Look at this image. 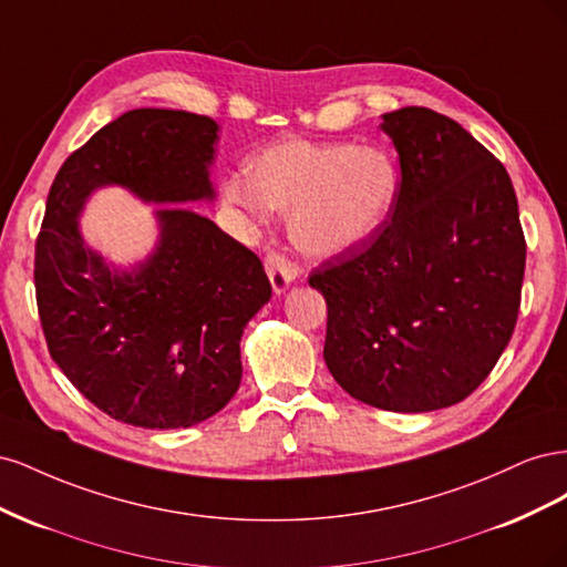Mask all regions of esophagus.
Segmentation results:
<instances>
[{
    "mask_svg": "<svg viewBox=\"0 0 567 567\" xmlns=\"http://www.w3.org/2000/svg\"><path fill=\"white\" fill-rule=\"evenodd\" d=\"M267 277L271 281L274 293L281 296L288 290V286H293L298 279V267L290 265L284 255H267L265 260Z\"/></svg>",
    "mask_w": 567,
    "mask_h": 567,
    "instance_id": "1",
    "label": "esophagus"
}]
</instances>
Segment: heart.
I'll return each instance as SVG.
<instances>
[{"instance_id": "heart-1", "label": "heart", "mask_w": 567, "mask_h": 567, "mask_svg": "<svg viewBox=\"0 0 567 567\" xmlns=\"http://www.w3.org/2000/svg\"><path fill=\"white\" fill-rule=\"evenodd\" d=\"M400 194L388 151L348 142L288 140L265 148L248 179H229L225 196L246 213H288L293 246L317 260L362 248L383 229Z\"/></svg>"}]
</instances>
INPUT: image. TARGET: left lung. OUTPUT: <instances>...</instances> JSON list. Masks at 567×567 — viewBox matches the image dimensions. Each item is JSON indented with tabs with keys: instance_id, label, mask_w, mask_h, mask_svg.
I'll use <instances>...</instances> for the list:
<instances>
[{
	"instance_id": "8db88e82",
	"label": "left lung",
	"mask_w": 567,
	"mask_h": 567,
	"mask_svg": "<svg viewBox=\"0 0 567 567\" xmlns=\"http://www.w3.org/2000/svg\"><path fill=\"white\" fill-rule=\"evenodd\" d=\"M400 194L371 241L312 277L329 305L323 359L375 409L423 414L483 383L516 329L525 236L506 167L456 120L383 115Z\"/></svg>"
}]
</instances>
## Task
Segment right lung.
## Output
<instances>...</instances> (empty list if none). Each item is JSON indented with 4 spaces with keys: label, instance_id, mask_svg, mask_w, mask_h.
I'll list each match as a JSON object with an SVG mask.
<instances>
[{
    "label": "right lung",
    "instance_id": "right-lung-1",
    "mask_svg": "<svg viewBox=\"0 0 567 567\" xmlns=\"http://www.w3.org/2000/svg\"><path fill=\"white\" fill-rule=\"evenodd\" d=\"M217 130L208 115L127 111L61 165L47 198L35 290L49 354L94 406L136 427H188L227 406L241 385L244 329L271 298L257 255L179 205L215 200ZM106 185L159 205L157 246L130 268L79 229Z\"/></svg>",
    "mask_w": 567,
    "mask_h": 567
}]
</instances>
